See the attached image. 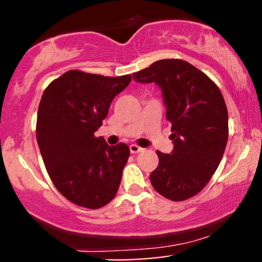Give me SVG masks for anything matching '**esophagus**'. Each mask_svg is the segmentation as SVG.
I'll return each instance as SVG.
<instances>
[{
    "label": "esophagus",
    "mask_w": 262,
    "mask_h": 262,
    "mask_svg": "<svg viewBox=\"0 0 262 262\" xmlns=\"http://www.w3.org/2000/svg\"><path fill=\"white\" fill-rule=\"evenodd\" d=\"M129 150H130L132 154H138V152H140L143 148H140V146L135 145V144H132L130 146H129Z\"/></svg>",
    "instance_id": "34e87169"
}]
</instances>
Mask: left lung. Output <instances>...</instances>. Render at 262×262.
Returning a JSON list of instances; mask_svg holds the SVG:
<instances>
[{
    "label": "left lung",
    "mask_w": 262,
    "mask_h": 262,
    "mask_svg": "<svg viewBox=\"0 0 262 262\" xmlns=\"http://www.w3.org/2000/svg\"><path fill=\"white\" fill-rule=\"evenodd\" d=\"M141 83L160 87L166 118L172 127L171 154L156 151L158 167L150 181L171 201L193 197L208 183L228 141V111L221 90L193 65L164 59L133 74Z\"/></svg>",
    "instance_id": "left-lung-1"
}]
</instances>
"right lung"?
Masks as SVG:
<instances>
[{
	"instance_id": "right-lung-1",
	"label": "right lung",
	"mask_w": 262,
	"mask_h": 262,
	"mask_svg": "<svg viewBox=\"0 0 262 262\" xmlns=\"http://www.w3.org/2000/svg\"><path fill=\"white\" fill-rule=\"evenodd\" d=\"M130 75L110 77L70 70L45 89L38 108L37 140L48 173L69 201L90 209L110 203L129 158L125 144L110 146L95 132Z\"/></svg>"
}]
</instances>
